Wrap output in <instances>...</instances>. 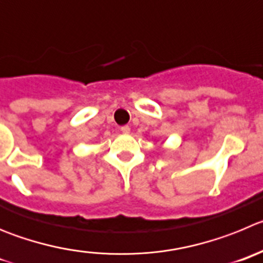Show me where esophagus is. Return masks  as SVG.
<instances>
[{
    "instance_id": "esophagus-1",
    "label": "esophagus",
    "mask_w": 263,
    "mask_h": 263,
    "mask_svg": "<svg viewBox=\"0 0 263 263\" xmlns=\"http://www.w3.org/2000/svg\"><path fill=\"white\" fill-rule=\"evenodd\" d=\"M120 131H122L123 134H128V132L131 131V128H129V126H123L120 127Z\"/></svg>"
}]
</instances>
